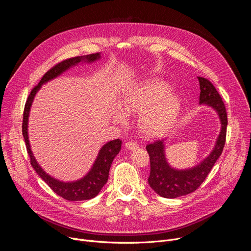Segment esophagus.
<instances>
[{
    "label": "esophagus",
    "instance_id": "esophagus-1",
    "mask_svg": "<svg viewBox=\"0 0 251 251\" xmlns=\"http://www.w3.org/2000/svg\"><path fill=\"white\" fill-rule=\"evenodd\" d=\"M125 148L128 149V150H135L138 148V144L136 142H132V141H129L127 143H125Z\"/></svg>",
    "mask_w": 251,
    "mask_h": 251
}]
</instances>
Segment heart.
<instances>
[{"label":"heart","mask_w":251,"mask_h":251,"mask_svg":"<svg viewBox=\"0 0 251 251\" xmlns=\"http://www.w3.org/2000/svg\"><path fill=\"white\" fill-rule=\"evenodd\" d=\"M122 102L126 111L140 112L139 128L149 136L167 130L175 122L181 107L180 97L171 92L169 84L161 80H149L132 86L124 93ZM113 120L124 123L127 113L116 107Z\"/></svg>","instance_id":"obj_1"}]
</instances>
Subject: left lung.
I'll use <instances>...</instances> for the list:
<instances>
[{
	"label": "left lung",
	"mask_w": 251,
	"mask_h": 251,
	"mask_svg": "<svg viewBox=\"0 0 251 251\" xmlns=\"http://www.w3.org/2000/svg\"><path fill=\"white\" fill-rule=\"evenodd\" d=\"M200 82V105H205L216 111L221 123V131L210 153L197 165L176 169L170 165L166 157V139L147 145L150 156V176L148 183L156 194L166 199H176L195 192L205 180L214 163L218 161L225 147L227 116L221 95L211 82L198 76Z\"/></svg>",
	"instance_id": "left-lung-1"
}]
</instances>
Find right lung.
Listing matches in <instances>:
<instances>
[{
	"label": "right lung",
	"mask_w": 251,
	"mask_h": 251,
	"mask_svg": "<svg viewBox=\"0 0 251 251\" xmlns=\"http://www.w3.org/2000/svg\"><path fill=\"white\" fill-rule=\"evenodd\" d=\"M101 59V52L76 56L61 61L60 63L53 66L50 69L48 73L43 76L39 84L35 86L29 93L27 100L25 102V111H24V120H23V136L25 142V146L27 153L30 158V164L37 174L43 178V180L49 185V187L59 197L67 200V201H86L95 198L103 186L108 181V175L111 164L114 158L119 154L121 150L122 142L119 139L112 140L107 142L99 150L97 157L91 166L90 170L84 175L82 177L78 178L76 181L71 182H63L57 178L51 176L48 174L38 163L35 159L28 139V117L32 102L34 100L35 95L40 91L42 86L49 81L58 77L68 69L77 66L78 64H90L95 61Z\"/></svg>",
	"instance_id": "add662e5"
}]
</instances>
